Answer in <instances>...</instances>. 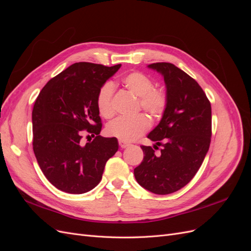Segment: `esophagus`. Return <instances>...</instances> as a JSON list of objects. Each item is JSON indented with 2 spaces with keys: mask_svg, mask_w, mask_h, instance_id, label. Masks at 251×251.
<instances>
[{
  "mask_svg": "<svg viewBox=\"0 0 251 251\" xmlns=\"http://www.w3.org/2000/svg\"><path fill=\"white\" fill-rule=\"evenodd\" d=\"M119 146H120L121 149H125V148L130 146V143L126 142V141H124V140H119Z\"/></svg>",
  "mask_w": 251,
  "mask_h": 251,
  "instance_id": "34e87169",
  "label": "esophagus"
}]
</instances>
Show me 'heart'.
<instances>
[{"mask_svg": "<svg viewBox=\"0 0 251 251\" xmlns=\"http://www.w3.org/2000/svg\"><path fill=\"white\" fill-rule=\"evenodd\" d=\"M126 89L138 97V109H142L149 115L157 119L163 115L169 103V96L163 88L154 87V80L139 71L126 73L121 78ZM115 86L112 81H105L100 87L96 94V107L100 115L111 118L114 115L113 96ZM151 126L148 116L138 114L134 117H118L105 126V132L119 140L131 141L140 137Z\"/></svg>", "mask_w": 251, "mask_h": 251, "instance_id": "1", "label": "heart"}]
</instances>
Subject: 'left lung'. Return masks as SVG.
I'll list each match as a JSON object with an SVG mask.
<instances>
[{
  "instance_id": "left-lung-1",
  "label": "left lung",
  "mask_w": 251,
  "mask_h": 251,
  "mask_svg": "<svg viewBox=\"0 0 251 251\" xmlns=\"http://www.w3.org/2000/svg\"><path fill=\"white\" fill-rule=\"evenodd\" d=\"M160 72L169 96L168 108L148 138L154 149L141 146L143 160L135 168L138 183L157 195H169L184 187L195 177L209 149L210 101L193 77L171 63L149 65ZM158 146L163 149L154 153Z\"/></svg>"
}]
</instances>
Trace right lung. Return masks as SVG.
I'll list each match as a JSON object with an SVG mask.
<instances>
[{
    "instance_id": "add662e5",
    "label": "right lung",
    "mask_w": 251,
    "mask_h": 251,
    "mask_svg": "<svg viewBox=\"0 0 251 251\" xmlns=\"http://www.w3.org/2000/svg\"><path fill=\"white\" fill-rule=\"evenodd\" d=\"M120 66L75 63L51 78L36 98L33 151L45 177L59 191L78 195L93 189L118 150L115 137L100 135L102 125L96 94ZM82 133L95 139L83 146Z\"/></svg>"
}]
</instances>
